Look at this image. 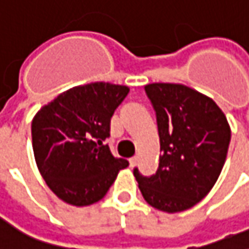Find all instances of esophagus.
Wrapping results in <instances>:
<instances>
[{
    "mask_svg": "<svg viewBox=\"0 0 249 249\" xmlns=\"http://www.w3.org/2000/svg\"><path fill=\"white\" fill-rule=\"evenodd\" d=\"M129 163H130V167H134L137 164V157H132L129 159Z\"/></svg>",
    "mask_w": 249,
    "mask_h": 249,
    "instance_id": "obj_1",
    "label": "esophagus"
}]
</instances>
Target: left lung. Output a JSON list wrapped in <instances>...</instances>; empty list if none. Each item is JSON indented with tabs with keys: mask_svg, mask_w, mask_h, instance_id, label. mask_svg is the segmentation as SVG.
Here are the masks:
<instances>
[{
	"mask_svg": "<svg viewBox=\"0 0 249 249\" xmlns=\"http://www.w3.org/2000/svg\"><path fill=\"white\" fill-rule=\"evenodd\" d=\"M160 137L159 169L150 177L133 170L144 200L166 213L201 201L215 184L231 140L227 117L213 99L177 83L144 86Z\"/></svg>",
	"mask_w": 249,
	"mask_h": 249,
	"instance_id": "8db88e82",
	"label": "left lung"
}]
</instances>
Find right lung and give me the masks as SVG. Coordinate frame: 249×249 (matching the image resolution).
Here are the masks:
<instances>
[{
	"mask_svg": "<svg viewBox=\"0 0 249 249\" xmlns=\"http://www.w3.org/2000/svg\"><path fill=\"white\" fill-rule=\"evenodd\" d=\"M129 93L127 86L95 82L61 93L32 120V147L48 187L65 203L90 205L102 200L119 170L129 161L117 159L105 143L110 117Z\"/></svg>",
	"mask_w": 249,
	"mask_h": 249,
	"instance_id": "right-lung-1",
	"label": "right lung"
}]
</instances>
